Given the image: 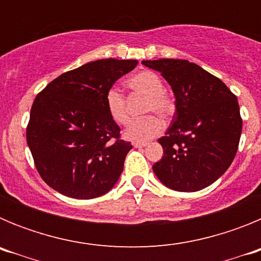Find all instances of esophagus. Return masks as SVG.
<instances>
[{
  "label": "esophagus",
  "mask_w": 261,
  "mask_h": 261,
  "mask_svg": "<svg viewBox=\"0 0 261 261\" xmlns=\"http://www.w3.org/2000/svg\"><path fill=\"white\" fill-rule=\"evenodd\" d=\"M132 145H133V146H135V147H137V149H141V147L146 146V142H138V141H135Z\"/></svg>",
  "instance_id": "1"
}]
</instances>
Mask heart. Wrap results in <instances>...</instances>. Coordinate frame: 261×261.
<instances>
[{
	"label": "heart",
	"mask_w": 261,
	"mask_h": 261,
	"mask_svg": "<svg viewBox=\"0 0 261 261\" xmlns=\"http://www.w3.org/2000/svg\"><path fill=\"white\" fill-rule=\"evenodd\" d=\"M126 85L132 91L147 98L145 112H155L159 116H171L175 110L174 99L165 91L162 78L150 70L140 71L126 81ZM106 107L111 119L116 124L123 125L129 120L126 103L123 94L119 90L110 89L106 94ZM163 123L158 116H146L144 119L133 120L124 129V137L130 141L144 142L155 137L162 132Z\"/></svg>",
	"instance_id": "1"
}]
</instances>
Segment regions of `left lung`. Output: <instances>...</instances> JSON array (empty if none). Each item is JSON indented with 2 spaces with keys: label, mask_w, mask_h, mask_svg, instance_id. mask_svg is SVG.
<instances>
[{
  "label": "left lung",
  "mask_w": 261,
  "mask_h": 261,
  "mask_svg": "<svg viewBox=\"0 0 261 261\" xmlns=\"http://www.w3.org/2000/svg\"><path fill=\"white\" fill-rule=\"evenodd\" d=\"M171 86L176 112L158 142L163 156L153 165L161 183L177 192L211 186L231 165L242 133L238 99L201 66L188 60L142 61Z\"/></svg>",
  "instance_id": "8db88e82"
}]
</instances>
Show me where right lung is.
Here are the masks:
<instances>
[{
  "mask_svg": "<svg viewBox=\"0 0 261 261\" xmlns=\"http://www.w3.org/2000/svg\"><path fill=\"white\" fill-rule=\"evenodd\" d=\"M137 60L103 59L66 71L38 94L27 145L41 179L73 199L89 200L114 188L130 142L106 107V94Z\"/></svg>",
  "mask_w": 261,
  "mask_h": 261,
  "instance_id": "right-lung-1",
  "label": "right lung"
}]
</instances>
